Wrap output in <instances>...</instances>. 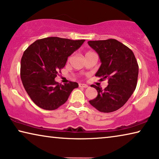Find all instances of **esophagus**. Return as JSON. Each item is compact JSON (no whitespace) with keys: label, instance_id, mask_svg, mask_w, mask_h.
Returning a JSON list of instances; mask_svg holds the SVG:
<instances>
[{"label":"esophagus","instance_id":"obj_1","mask_svg":"<svg viewBox=\"0 0 159 159\" xmlns=\"http://www.w3.org/2000/svg\"><path fill=\"white\" fill-rule=\"evenodd\" d=\"M79 86H80V87H84V88L88 87V85L86 84H80Z\"/></svg>","mask_w":159,"mask_h":159}]
</instances>
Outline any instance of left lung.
I'll return each instance as SVG.
<instances>
[{
    "label": "left lung",
    "instance_id": "obj_1",
    "mask_svg": "<svg viewBox=\"0 0 159 159\" xmlns=\"http://www.w3.org/2000/svg\"><path fill=\"white\" fill-rule=\"evenodd\" d=\"M102 64L95 76L108 79L104 89L92 84L98 94L89 103L97 110L109 113L123 107L136 89L139 65L132 50L115 39L88 41Z\"/></svg>",
    "mask_w": 159,
    "mask_h": 159
}]
</instances>
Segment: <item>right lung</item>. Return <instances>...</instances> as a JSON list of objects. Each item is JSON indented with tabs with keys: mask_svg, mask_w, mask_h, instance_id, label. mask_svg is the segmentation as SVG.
<instances>
[{
	"mask_svg": "<svg viewBox=\"0 0 159 159\" xmlns=\"http://www.w3.org/2000/svg\"><path fill=\"white\" fill-rule=\"evenodd\" d=\"M84 41L45 38L36 40L25 50L20 62V77L27 93L37 106L45 110L57 109L79 86L74 82L60 84L55 78L65 66L67 57Z\"/></svg>",
	"mask_w": 159,
	"mask_h": 159,
	"instance_id": "1",
	"label": "right lung"
}]
</instances>
